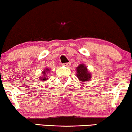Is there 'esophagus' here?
<instances>
[{"label": "esophagus", "mask_w": 132, "mask_h": 132, "mask_svg": "<svg viewBox=\"0 0 132 132\" xmlns=\"http://www.w3.org/2000/svg\"><path fill=\"white\" fill-rule=\"evenodd\" d=\"M63 65L65 66V67H70L71 65V63L70 62H67V63H63Z\"/></svg>", "instance_id": "34e87169"}]
</instances>
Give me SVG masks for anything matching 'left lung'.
Returning a JSON list of instances; mask_svg holds the SVG:
<instances>
[{
	"label": "left lung",
	"instance_id": "left-lung-1",
	"mask_svg": "<svg viewBox=\"0 0 132 132\" xmlns=\"http://www.w3.org/2000/svg\"><path fill=\"white\" fill-rule=\"evenodd\" d=\"M77 75L80 81L84 82L91 79V74L88 72L87 68L83 64H80L77 67Z\"/></svg>",
	"mask_w": 132,
	"mask_h": 132
}]
</instances>
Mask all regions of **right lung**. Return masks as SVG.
Wrapping results in <instances>:
<instances>
[{
  "instance_id": "right-lung-1",
  "label": "right lung",
  "mask_w": 132,
  "mask_h": 132,
  "mask_svg": "<svg viewBox=\"0 0 132 132\" xmlns=\"http://www.w3.org/2000/svg\"><path fill=\"white\" fill-rule=\"evenodd\" d=\"M49 71V69H46V70H45L44 71H46H46ZM46 72H43V75H44V76H43V77H42V78H41V80H46V77H46V76H45V75H46ZM46 80H47V79H46Z\"/></svg>"
}]
</instances>
